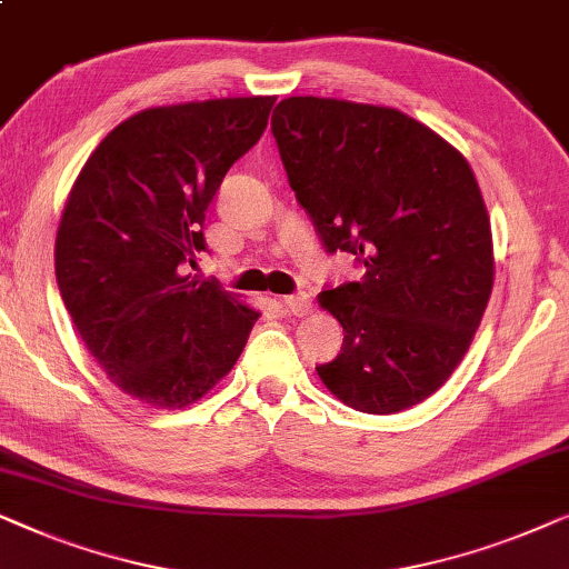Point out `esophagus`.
Here are the masks:
<instances>
[{
  "instance_id": "34e87169",
  "label": "esophagus",
  "mask_w": 569,
  "mask_h": 569,
  "mask_svg": "<svg viewBox=\"0 0 569 569\" xmlns=\"http://www.w3.org/2000/svg\"><path fill=\"white\" fill-rule=\"evenodd\" d=\"M281 307L288 311V315L303 317V315H309V309H311V299H309V293L299 291V293L283 296V299H281Z\"/></svg>"
}]
</instances>
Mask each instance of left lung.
I'll return each mask as SVG.
<instances>
[{"instance_id": "left-lung-1", "label": "left lung", "mask_w": 569, "mask_h": 569, "mask_svg": "<svg viewBox=\"0 0 569 569\" xmlns=\"http://www.w3.org/2000/svg\"><path fill=\"white\" fill-rule=\"evenodd\" d=\"M270 128L325 250L366 268L319 293L346 332L319 379L358 412L422 402L459 366L490 301L492 231L475 172L395 108L288 98Z\"/></svg>"}]
</instances>
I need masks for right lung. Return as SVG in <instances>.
Wrapping results in <instances>:
<instances>
[{"instance_id":"1","label":"right lung","mask_w":569,"mask_h":569,"mask_svg":"<svg viewBox=\"0 0 569 569\" xmlns=\"http://www.w3.org/2000/svg\"><path fill=\"white\" fill-rule=\"evenodd\" d=\"M276 98L141 110L87 159L56 234V281L94 361L126 395L193 405L242 356L260 311L182 276L206 250L223 174L260 141Z\"/></svg>"}]
</instances>
